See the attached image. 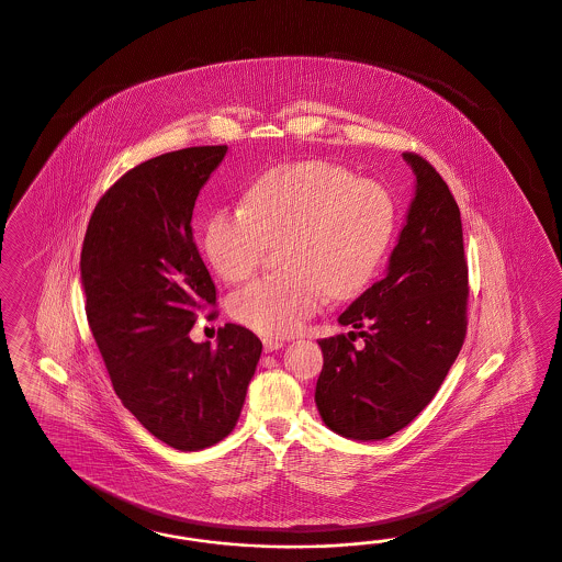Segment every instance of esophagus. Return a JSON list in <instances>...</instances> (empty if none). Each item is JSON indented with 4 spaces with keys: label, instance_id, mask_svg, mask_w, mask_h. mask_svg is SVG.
Listing matches in <instances>:
<instances>
[{
    "label": "esophagus",
    "instance_id": "34e87169",
    "mask_svg": "<svg viewBox=\"0 0 562 562\" xmlns=\"http://www.w3.org/2000/svg\"><path fill=\"white\" fill-rule=\"evenodd\" d=\"M282 347H284V342L278 340V338H263V350L266 352H273V350H280Z\"/></svg>",
    "mask_w": 562,
    "mask_h": 562
}]
</instances>
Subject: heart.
<instances>
[{"label": "heart", "instance_id": "b5f03b06", "mask_svg": "<svg viewBox=\"0 0 562 562\" xmlns=\"http://www.w3.org/2000/svg\"><path fill=\"white\" fill-rule=\"evenodd\" d=\"M243 207H222L203 231V251L226 282L257 270L270 243L289 236L286 273L236 292L233 315L270 338L305 326L326 296L350 299L380 268L396 226L394 199L373 180L326 159L282 164L255 178Z\"/></svg>", "mask_w": 562, "mask_h": 562}]
</instances>
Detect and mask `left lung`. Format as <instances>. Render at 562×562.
Wrapping results in <instances>:
<instances>
[{"instance_id":"obj_1","label":"left lung","mask_w":562,"mask_h":562,"mask_svg":"<svg viewBox=\"0 0 562 562\" xmlns=\"http://www.w3.org/2000/svg\"><path fill=\"white\" fill-rule=\"evenodd\" d=\"M415 194L380 282L338 317L350 326L319 340L324 369L315 405L350 440L375 442L408 426L442 386L463 347L467 261L461 212L424 157L403 154ZM359 335L364 347L351 342Z\"/></svg>"}]
</instances>
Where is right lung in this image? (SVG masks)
<instances>
[{"instance_id": "right-lung-1", "label": "right lung", "mask_w": 562, "mask_h": 562, "mask_svg": "<svg viewBox=\"0 0 562 562\" xmlns=\"http://www.w3.org/2000/svg\"><path fill=\"white\" fill-rule=\"evenodd\" d=\"M226 145L157 155L122 176L89 220L80 280L87 319L117 398L176 450L233 431L261 357L251 329L226 324L217 347L193 342L215 286L193 240L194 201Z\"/></svg>"}]
</instances>
